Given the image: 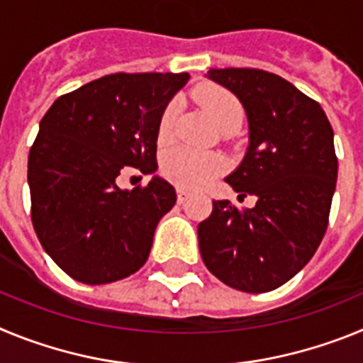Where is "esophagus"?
Here are the masks:
<instances>
[{"label":"esophagus","mask_w":363,"mask_h":363,"mask_svg":"<svg viewBox=\"0 0 363 363\" xmlns=\"http://www.w3.org/2000/svg\"><path fill=\"white\" fill-rule=\"evenodd\" d=\"M187 198H189V192L185 191V189L179 187L178 189V203H185V200H187Z\"/></svg>","instance_id":"1"}]
</instances>
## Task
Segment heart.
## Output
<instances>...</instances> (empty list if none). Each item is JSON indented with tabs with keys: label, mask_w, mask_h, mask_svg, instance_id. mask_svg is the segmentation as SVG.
I'll list each match as a JSON object with an SVG mask.
<instances>
[{
	"label": "heart",
	"mask_w": 363,
	"mask_h": 363,
	"mask_svg": "<svg viewBox=\"0 0 363 363\" xmlns=\"http://www.w3.org/2000/svg\"><path fill=\"white\" fill-rule=\"evenodd\" d=\"M198 99L207 108L218 127H223L230 121H242V105L236 99V96L230 94L229 91L211 86V89L198 92ZM176 112H178L176 105L171 104L160 118L158 138L162 142L171 138L176 123ZM163 169L174 184L185 189H200L225 171L227 162L221 158L220 154L184 147V149H176L167 154Z\"/></svg>",
	"instance_id": "b5f03b06"
}]
</instances>
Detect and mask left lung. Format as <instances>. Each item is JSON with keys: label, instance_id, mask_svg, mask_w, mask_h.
<instances>
[{"label": "left lung", "instance_id": "8db88e82", "mask_svg": "<svg viewBox=\"0 0 363 363\" xmlns=\"http://www.w3.org/2000/svg\"><path fill=\"white\" fill-rule=\"evenodd\" d=\"M242 101L249 147L225 178L252 209L213 201L198 225L205 267L233 289L267 293L306 267L329 223L338 176L335 134L318 101L259 69L205 74Z\"/></svg>", "mask_w": 363, "mask_h": 363}]
</instances>
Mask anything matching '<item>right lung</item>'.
Masks as SVG:
<instances>
[{
  "label": "right lung",
  "instance_id": "add662e5",
  "mask_svg": "<svg viewBox=\"0 0 363 363\" xmlns=\"http://www.w3.org/2000/svg\"><path fill=\"white\" fill-rule=\"evenodd\" d=\"M187 82V72L111 74L60 96L41 118L28 154L32 225L74 280H123L149 258L174 187L154 176L123 191L116 179L129 167L156 172L160 118Z\"/></svg>",
  "mask_w": 363,
  "mask_h": 363
}]
</instances>
